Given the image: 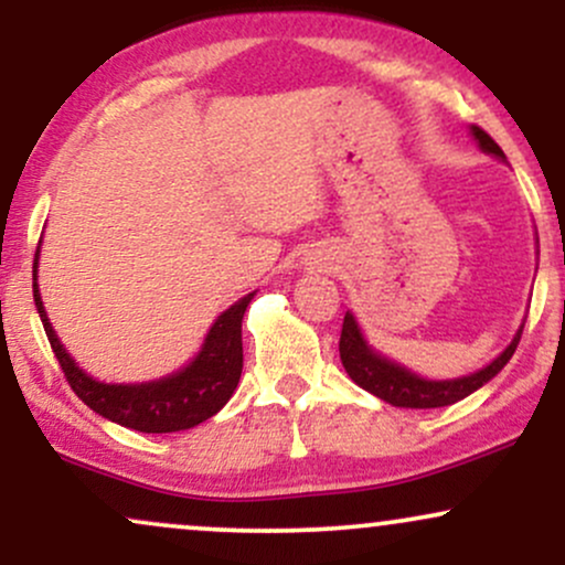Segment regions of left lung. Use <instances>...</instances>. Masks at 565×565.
I'll use <instances>...</instances> for the list:
<instances>
[{
	"label": "left lung",
	"mask_w": 565,
	"mask_h": 565,
	"mask_svg": "<svg viewBox=\"0 0 565 565\" xmlns=\"http://www.w3.org/2000/svg\"><path fill=\"white\" fill-rule=\"evenodd\" d=\"M470 132L472 138L478 140V146H481V151L491 153V157L497 159H504L502 148L491 140L489 132H483L481 127H470ZM521 334L523 329H518V334L512 337L510 345L504 348L489 366L478 369V372L468 374V377L425 380L419 377V374L408 372L406 366H398L395 361L380 355L377 350L369 348V342L364 340V334H361L359 329V321L353 319V313H345L340 334V359L345 372L350 374V380L372 395H377L385 404L404 408H438L468 398L470 393H476L478 387L486 385V382L494 380L504 369V364L512 359V353H515Z\"/></svg>",
	"instance_id": "obj_1"
}]
</instances>
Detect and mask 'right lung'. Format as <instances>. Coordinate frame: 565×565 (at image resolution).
<instances>
[{"label":"right lung","instance_id":"right-lung-1","mask_svg":"<svg viewBox=\"0 0 565 565\" xmlns=\"http://www.w3.org/2000/svg\"><path fill=\"white\" fill-rule=\"evenodd\" d=\"M36 265L39 246L34 257V302L39 319L44 323V332H47V340L53 345L57 364L66 374L71 391L79 395L93 412L111 419L116 425L129 427V430L178 433L215 417L220 408L228 404V398L238 385V377H242V319L255 291L233 302L225 313L217 316L199 355L180 372L153 382H138V385H108V382L89 377L84 369L76 366L68 350L57 340L53 323L47 319V310L42 305V297H39Z\"/></svg>","mask_w":565,"mask_h":565}]
</instances>
